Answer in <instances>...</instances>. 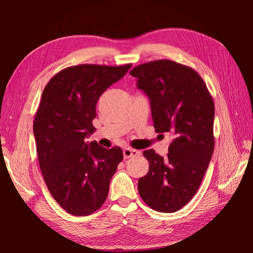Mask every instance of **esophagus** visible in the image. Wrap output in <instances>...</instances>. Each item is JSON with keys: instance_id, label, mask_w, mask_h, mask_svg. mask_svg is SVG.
Here are the masks:
<instances>
[{"instance_id": "34e87169", "label": "esophagus", "mask_w": 253, "mask_h": 253, "mask_svg": "<svg viewBox=\"0 0 253 253\" xmlns=\"http://www.w3.org/2000/svg\"><path fill=\"white\" fill-rule=\"evenodd\" d=\"M140 154V151L138 150H135V149H131V148H126L124 150V157L126 159V158H129V157H133V156H136V155H139Z\"/></svg>"}]
</instances>
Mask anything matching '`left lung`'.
Returning <instances> with one entry per match:
<instances>
[{
	"mask_svg": "<svg viewBox=\"0 0 253 253\" xmlns=\"http://www.w3.org/2000/svg\"><path fill=\"white\" fill-rule=\"evenodd\" d=\"M150 98L156 133L173 140L167 157L145 150L148 174L138 192L150 208L173 213L192 200L208 169L214 150V102L205 81L192 67L162 59L129 72Z\"/></svg>",
	"mask_w": 253,
	"mask_h": 253,
	"instance_id": "obj_1",
	"label": "left lung"
}]
</instances>
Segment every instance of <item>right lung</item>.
Returning <instances> with one entry per match:
<instances>
[{
    "label": "right lung",
    "instance_id": "right-lung-1",
    "mask_svg": "<svg viewBox=\"0 0 253 253\" xmlns=\"http://www.w3.org/2000/svg\"><path fill=\"white\" fill-rule=\"evenodd\" d=\"M131 66L66 67L42 93L34 121L38 159L49 193L72 215L85 216L101 208L124 159L121 148L105 149L85 139L95 131L99 97Z\"/></svg>",
    "mask_w": 253,
    "mask_h": 253
}]
</instances>
